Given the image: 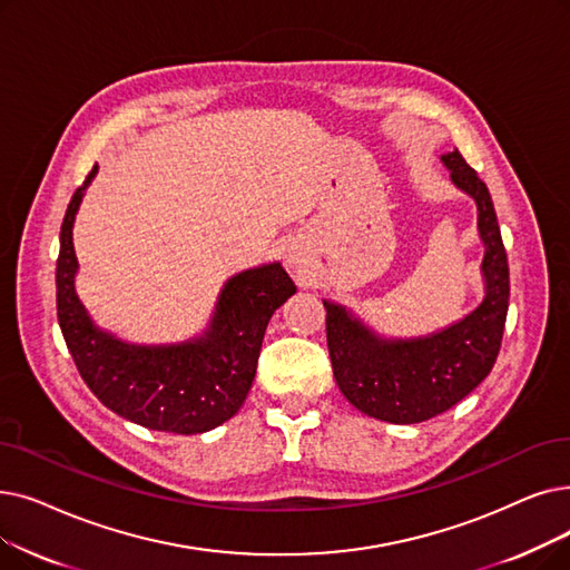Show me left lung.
I'll use <instances>...</instances> for the list:
<instances>
[{
  "instance_id": "left-lung-1",
  "label": "left lung",
  "mask_w": 570,
  "mask_h": 570,
  "mask_svg": "<svg viewBox=\"0 0 570 570\" xmlns=\"http://www.w3.org/2000/svg\"><path fill=\"white\" fill-rule=\"evenodd\" d=\"M442 163L454 186L478 205L484 301L456 324L410 340L380 337L342 305L324 301L340 391L363 414L391 424L426 422L463 401L491 373L505 328L510 269L489 188L456 148Z\"/></svg>"
}]
</instances>
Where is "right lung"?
Returning a JSON list of instances; mask_svg holds the SVG:
<instances>
[{
    "mask_svg": "<svg viewBox=\"0 0 570 570\" xmlns=\"http://www.w3.org/2000/svg\"><path fill=\"white\" fill-rule=\"evenodd\" d=\"M95 175L97 165L71 195L60 228L56 286L67 350L88 389L116 414L151 431H212L246 401L267 321L295 293V284L279 263L239 272L220 291L209 328L181 344H128L100 331L73 288L79 261L71 242L73 218Z\"/></svg>",
    "mask_w": 570,
    "mask_h": 570,
    "instance_id": "1",
    "label": "right lung"
}]
</instances>
